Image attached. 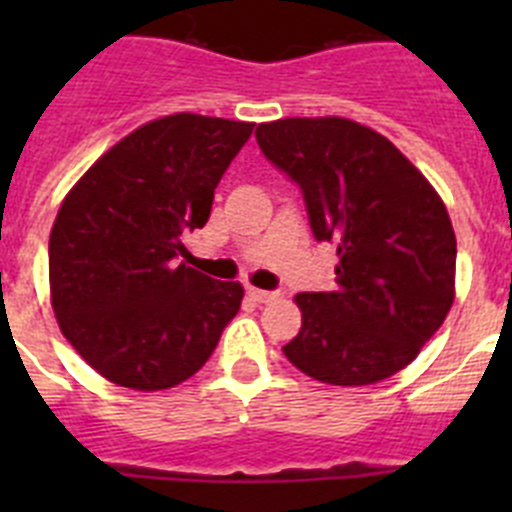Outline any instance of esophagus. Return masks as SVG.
<instances>
[{
	"label": "esophagus",
	"instance_id": "1",
	"mask_svg": "<svg viewBox=\"0 0 512 512\" xmlns=\"http://www.w3.org/2000/svg\"><path fill=\"white\" fill-rule=\"evenodd\" d=\"M248 297H251L253 302H271V300H277V292H269V289L251 287V289H248Z\"/></svg>",
	"mask_w": 512,
	"mask_h": 512
}]
</instances>
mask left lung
Listing matches in <instances>:
<instances>
[{
  "mask_svg": "<svg viewBox=\"0 0 512 512\" xmlns=\"http://www.w3.org/2000/svg\"><path fill=\"white\" fill-rule=\"evenodd\" d=\"M300 187L318 241L336 243L333 292H302V328L282 348L307 377L359 387L420 354L454 305L456 235L436 189L384 135L343 117L256 128Z\"/></svg>",
  "mask_w": 512,
  "mask_h": 512,
  "instance_id": "8db88e82",
  "label": "left lung"
}]
</instances>
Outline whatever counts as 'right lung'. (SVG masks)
Wrapping results in <instances>:
<instances>
[{
	"label": "right lung",
	"instance_id": "1",
	"mask_svg": "<svg viewBox=\"0 0 512 512\" xmlns=\"http://www.w3.org/2000/svg\"><path fill=\"white\" fill-rule=\"evenodd\" d=\"M253 122L153 120L99 158L66 194L48 243L61 333L104 379L169 390L205 366L243 287L184 264V235L205 228L215 187Z\"/></svg>",
	"mask_w": 512,
	"mask_h": 512
}]
</instances>
